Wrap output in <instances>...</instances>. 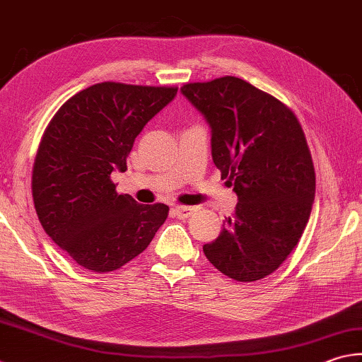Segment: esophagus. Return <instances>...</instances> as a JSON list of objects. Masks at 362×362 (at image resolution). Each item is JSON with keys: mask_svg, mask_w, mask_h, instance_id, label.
I'll return each instance as SVG.
<instances>
[{"mask_svg": "<svg viewBox=\"0 0 362 362\" xmlns=\"http://www.w3.org/2000/svg\"><path fill=\"white\" fill-rule=\"evenodd\" d=\"M173 211L176 213V216L178 217H182V219H187V217L192 216L197 208L195 206H175Z\"/></svg>", "mask_w": 362, "mask_h": 362, "instance_id": "1", "label": "esophagus"}]
</instances>
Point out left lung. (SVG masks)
Returning a JSON list of instances; mask_svg holds the SVG:
<instances>
[{
  "instance_id": "1",
  "label": "left lung",
  "mask_w": 362,
  "mask_h": 362,
  "mask_svg": "<svg viewBox=\"0 0 362 362\" xmlns=\"http://www.w3.org/2000/svg\"><path fill=\"white\" fill-rule=\"evenodd\" d=\"M211 126L213 160L238 195L235 213L203 252L240 282L269 276L296 247L315 199V168L290 108L238 77L184 83Z\"/></svg>"
}]
</instances>
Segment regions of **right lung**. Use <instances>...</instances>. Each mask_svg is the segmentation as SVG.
<instances>
[{
  "instance_id": "right-lung-1",
  "label": "right lung",
  "mask_w": 362,
  "mask_h": 362,
  "mask_svg": "<svg viewBox=\"0 0 362 362\" xmlns=\"http://www.w3.org/2000/svg\"><path fill=\"white\" fill-rule=\"evenodd\" d=\"M176 86L102 81L67 99L40 139L33 165L34 208L45 233L72 260L110 272L140 255L168 217L163 203L118 194L113 170Z\"/></svg>"
}]
</instances>
